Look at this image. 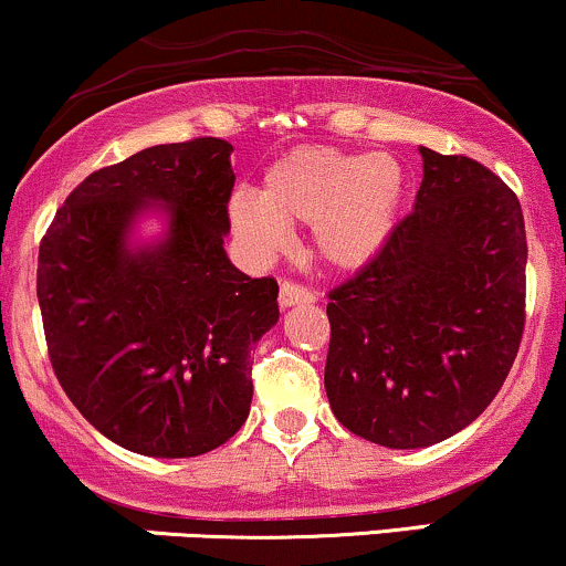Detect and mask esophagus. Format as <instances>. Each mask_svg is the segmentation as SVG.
Wrapping results in <instances>:
<instances>
[{"mask_svg": "<svg viewBox=\"0 0 566 566\" xmlns=\"http://www.w3.org/2000/svg\"><path fill=\"white\" fill-rule=\"evenodd\" d=\"M281 307H294V304H312L315 302V291H310L307 285L294 283V281H283L281 283Z\"/></svg>", "mask_w": 566, "mask_h": 566, "instance_id": "esophagus-1", "label": "esophagus"}]
</instances>
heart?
<instances>
[{
    "label": "heart",
    "mask_w": 566,
    "mask_h": 566,
    "mask_svg": "<svg viewBox=\"0 0 566 566\" xmlns=\"http://www.w3.org/2000/svg\"><path fill=\"white\" fill-rule=\"evenodd\" d=\"M402 198L405 171L391 156L304 145L264 171L259 198H232L230 222L256 254L281 251L285 228L312 224L328 268L360 270L387 245Z\"/></svg>",
    "instance_id": "obj_1"
}]
</instances>
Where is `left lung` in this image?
Returning a JSON list of instances; mask_svg holds the SVG:
<instances>
[{"label":"left lung","mask_w":566,"mask_h":566,"mask_svg":"<svg viewBox=\"0 0 566 566\" xmlns=\"http://www.w3.org/2000/svg\"><path fill=\"white\" fill-rule=\"evenodd\" d=\"M421 158L413 211L328 294L331 410L391 450L429 448L482 416L524 334L520 198L474 158Z\"/></svg>","instance_id":"left-lung-1"}]
</instances>
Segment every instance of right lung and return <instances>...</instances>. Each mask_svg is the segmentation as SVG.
Returning a JSON list of instances; mask_svg holds the SVG:
<instances>
[{"label":"right lung","mask_w":566,"mask_h":566,"mask_svg":"<svg viewBox=\"0 0 566 566\" xmlns=\"http://www.w3.org/2000/svg\"><path fill=\"white\" fill-rule=\"evenodd\" d=\"M219 137L156 145L92 171L39 243L36 296L52 370L78 413L122 448L192 458L249 418L251 349L277 323L275 277L224 254L235 175ZM158 202L170 230L128 245Z\"/></svg>","instance_id":"right-lung-1"}]
</instances>
